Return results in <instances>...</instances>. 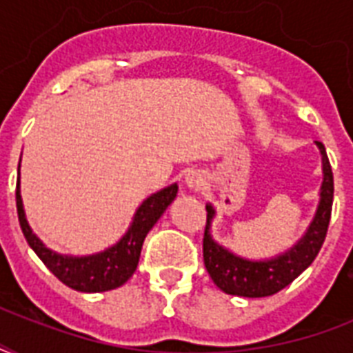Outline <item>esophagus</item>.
Wrapping results in <instances>:
<instances>
[{"label": "esophagus", "instance_id": "esophagus-1", "mask_svg": "<svg viewBox=\"0 0 353 353\" xmlns=\"http://www.w3.org/2000/svg\"><path fill=\"white\" fill-rule=\"evenodd\" d=\"M185 185H187L188 190H192V192H198V190H201L205 185L203 181V176L199 174L198 170H190L185 176Z\"/></svg>", "mask_w": 353, "mask_h": 353}]
</instances>
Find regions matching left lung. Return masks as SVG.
I'll use <instances>...</instances> for the list:
<instances>
[{
  "mask_svg": "<svg viewBox=\"0 0 353 353\" xmlns=\"http://www.w3.org/2000/svg\"><path fill=\"white\" fill-rule=\"evenodd\" d=\"M317 144L323 159V183L319 192V205L313 216L312 223L307 225L306 232L296 240L295 245L279 252L271 258L263 260H251L240 256L227 249L212 238L210 225L216 216V209L210 203L205 205L207 209V227L203 236V260L205 268L209 271L210 279L227 295L249 296H269L284 290L299 274L312 265L315 256L326 238V231L332 216V203H334V174L330 166L328 155L323 143Z\"/></svg>",
  "mask_w": 353,
  "mask_h": 353,
  "instance_id": "obj_1",
  "label": "left lung"
}]
</instances>
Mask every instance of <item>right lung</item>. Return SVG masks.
<instances>
[{"label": "right lung", "mask_w": 353, "mask_h": 353, "mask_svg": "<svg viewBox=\"0 0 353 353\" xmlns=\"http://www.w3.org/2000/svg\"><path fill=\"white\" fill-rule=\"evenodd\" d=\"M176 196L177 183L148 196L139 205L128 231L117 243H113L104 251L85 254V256H73V254L52 251L32 232L25 216L23 199L19 192V177L18 187H16V207H18L19 225H21L25 240L41 262L46 263L47 269L71 290L82 291V293H101V291L121 288L135 273L144 238L152 231V227L157 223L163 212L168 209V205L176 199Z\"/></svg>", "instance_id": "obj_1"}]
</instances>
